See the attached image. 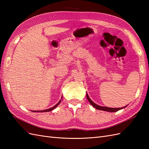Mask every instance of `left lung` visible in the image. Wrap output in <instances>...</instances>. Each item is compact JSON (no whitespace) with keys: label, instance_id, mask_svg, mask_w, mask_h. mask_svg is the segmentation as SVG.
Returning <instances> with one entry per match:
<instances>
[{"label":"left lung","instance_id":"8db88e82","mask_svg":"<svg viewBox=\"0 0 149 149\" xmlns=\"http://www.w3.org/2000/svg\"><path fill=\"white\" fill-rule=\"evenodd\" d=\"M86 97L88 99V101L89 102V103L91 104L94 107H95L96 109H99V110H101V111H107V112H116V111H118L119 110H120L122 109H123V108L127 106H124V107H119V108H112V107H104V106H99L96 104L94 103V102L92 101V100L91 99L89 98V97L88 96V93H86Z\"/></svg>","mask_w":149,"mask_h":149}]
</instances>
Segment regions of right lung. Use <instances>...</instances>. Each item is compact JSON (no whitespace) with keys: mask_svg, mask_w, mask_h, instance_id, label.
<instances>
[{"mask_svg":"<svg viewBox=\"0 0 149 149\" xmlns=\"http://www.w3.org/2000/svg\"><path fill=\"white\" fill-rule=\"evenodd\" d=\"M61 98H62V97H61ZM61 100H60V101L58 102L56 105H55L53 107H51V108H49V109H45V110H43V111H33V112H49V111H52V110H53L54 109H55V108H56L58 105H59L60 103L61 102Z\"/></svg>","mask_w":149,"mask_h":149,"instance_id":"1","label":"right lung"}]
</instances>
